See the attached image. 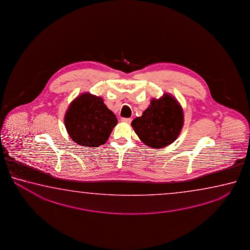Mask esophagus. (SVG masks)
<instances>
[{"label": "esophagus", "mask_w": 250, "mask_h": 250, "mask_svg": "<svg viewBox=\"0 0 250 250\" xmlns=\"http://www.w3.org/2000/svg\"><path fill=\"white\" fill-rule=\"evenodd\" d=\"M121 121L123 122V123H131V119L130 118H123L121 119Z\"/></svg>", "instance_id": "34e87169"}]
</instances>
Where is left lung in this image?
I'll list each match as a JSON object with an SVG mask.
<instances>
[{
    "instance_id": "left-lung-1",
    "label": "left lung",
    "mask_w": 250,
    "mask_h": 250,
    "mask_svg": "<svg viewBox=\"0 0 250 250\" xmlns=\"http://www.w3.org/2000/svg\"><path fill=\"white\" fill-rule=\"evenodd\" d=\"M183 123L181 106L173 97L165 93L159 100L153 99L143 115L133 120L131 125L144 144L161 148L177 139Z\"/></svg>"
}]
</instances>
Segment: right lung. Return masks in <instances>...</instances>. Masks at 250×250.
<instances>
[{
    "label": "right lung",
    "instance_id": "1",
    "mask_svg": "<svg viewBox=\"0 0 250 250\" xmlns=\"http://www.w3.org/2000/svg\"><path fill=\"white\" fill-rule=\"evenodd\" d=\"M64 124L69 136L76 144L98 147L105 144L117 118L101 97L84 93L76 98L68 108Z\"/></svg>",
    "mask_w": 250,
    "mask_h": 250
}]
</instances>
